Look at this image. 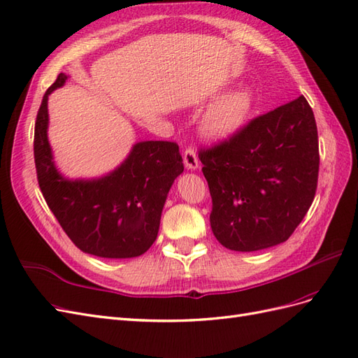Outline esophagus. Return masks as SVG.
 <instances>
[{
	"instance_id": "esophagus-1",
	"label": "esophagus",
	"mask_w": 358,
	"mask_h": 358,
	"mask_svg": "<svg viewBox=\"0 0 358 358\" xmlns=\"http://www.w3.org/2000/svg\"><path fill=\"white\" fill-rule=\"evenodd\" d=\"M183 162H185V167L189 170H196L199 167V157L192 146H188L183 150Z\"/></svg>"
}]
</instances>
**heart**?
Returning a JSON list of instances; mask_svg holds the SVG:
<instances>
[{
	"label": "heart",
	"mask_w": 358,
	"mask_h": 358,
	"mask_svg": "<svg viewBox=\"0 0 358 358\" xmlns=\"http://www.w3.org/2000/svg\"><path fill=\"white\" fill-rule=\"evenodd\" d=\"M251 94L237 90L216 101L204 119V131L212 137H227L239 128L251 110Z\"/></svg>",
	"instance_id": "heart-1"
}]
</instances>
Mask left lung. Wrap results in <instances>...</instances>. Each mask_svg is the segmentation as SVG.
Here are the masks:
<instances>
[{
    "mask_svg": "<svg viewBox=\"0 0 358 358\" xmlns=\"http://www.w3.org/2000/svg\"><path fill=\"white\" fill-rule=\"evenodd\" d=\"M210 227L231 251L285 242L317 192L320 149L315 116L305 96L251 119L230 137L201 146Z\"/></svg>",
    "mask_w": 358,
    "mask_h": 358,
    "instance_id": "8db88e82",
    "label": "left lung"
}]
</instances>
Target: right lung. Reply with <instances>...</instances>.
<instances>
[{
    "label": "right lung",
    "instance_id": "obj_1",
    "mask_svg": "<svg viewBox=\"0 0 358 358\" xmlns=\"http://www.w3.org/2000/svg\"><path fill=\"white\" fill-rule=\"evenodd\" d=\"M67 80L59 73L43 95L34 129L38 187L62 230L80 251L101 258L145 254L157 239L169 189L183 171L175 142H140L121 167L96 180H67L48 142V96Z\"/></svg>",
    "mask_w": 358,
    "mask_h": 358
}]
</instances>
